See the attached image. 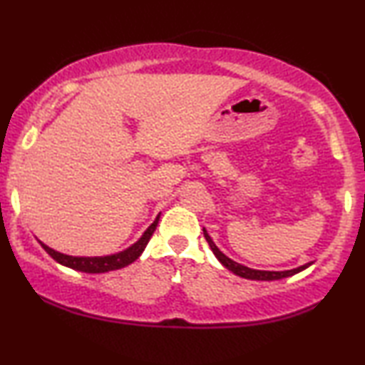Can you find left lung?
Returning <instances> with one entry per match:
<instances>
[{
  "instance_id": "left-lung-1",
  "label": "left lung",
  "mask_w": 365,
  "mask_h": 365,
  "mask_svg": "<svg viewBox=\"0 0 365 365\" xmlns=\"http://www.w3.org/2000/svg\"><path fill=\"white\" fill-rule=\"evenodd\" d=\"M202 232H204V237H206V241L209 244V247H211V251L214 252V256L219 259V262H221L226 269H229V271L236 274V276L244 277V279H251V281H277V279H284V277L294 276V274L304 271V269L309 267L312 264V262H307V264H304V266H301V267L291 269V271H257V269L246 267V266H242V264L234 262L232 259H229L227 256H224V254L217 249L216 244L212 242V239L207 234L206 229H202Z\"/></svg>"
}]
</instances>
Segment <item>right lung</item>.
<instances>
[{"instance_id":"obj_1","label":"right lung","mask_w":365,"mask_h":365,"mask_svg":"<svg viewBox=\"0 0 365 365\" xmlns=\"http://www.w3.org/2000/svg\"><path fill=\"white\" fill-rule=\"evenodd\" d=\"M159 216L156 217L151 226H149L144 234L139 239L138 242H134L131 247H128L126 251H121L118 254H111V256H101V257H76V256H68V254H61L54 249L48 247L46 244H41V247L46 251L49 256H51L54 261L63 264V266L71 267L74 271H81V272H88V274H99V272H108V271H116V269L126 267L129 264L136 261V259L141 256L144 247L148 246L149 239H151L153 232L156 231Z\"/></svg>"}]
</instances>
